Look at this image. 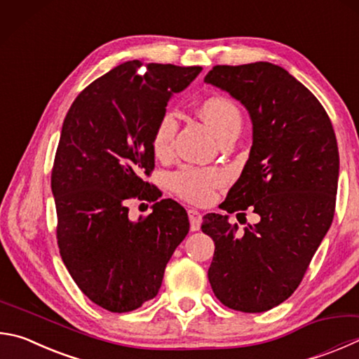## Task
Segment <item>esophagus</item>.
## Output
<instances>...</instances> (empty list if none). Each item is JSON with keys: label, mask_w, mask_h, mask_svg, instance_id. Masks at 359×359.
Segmentation results:
<instances>
[{"label": "esophagus", "mask_w": 359, "mask_h": 359, "mask_svg": "<svg viewBox=\"0 0 359 359\" xmlns=\"http://www.w3.org/2000/svg\"><path fill=\"white\" fill-rule=\"evenodd\" d=\"M188 219H190V229L194 231H199L201 229V223H202V215L194 210V208H190L188 210Z\"/></svg>", "instance_id": "1"}]
</instances>
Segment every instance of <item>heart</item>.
I'll list each match as a JSON object with an SVG mask.
<instances>
[{
	"mask_svg": "<svg viewBox=\"0 0 359 359\" xmlns=\"http://www.w3.org/2000/svg\"><path fill=\"white\" fill-rule=\"evenodd\" d=\"M199 113L219 138L240 130L242 116L236 103L227 97H210L202 102ZM177 119L171 111H165L155 123L152 133V149L158 157H168L172 152ZM226 174L218 168H193L184 166L169 174L168 187L180 199L191 204H205L212 199L215 188L223 185Z\"/></svg>",
	"mask_w": 359,
	"mask_h": 359,
	"instance_id": "1",
	"label": "heart"
}]
</instances>
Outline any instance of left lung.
<instances>
[{"label": "left lung", "mask_w": 359, "mask_h": 359, "mask_svg": "<svg viewBox=\"0 0 359 359\" xmlns=\"http://www.w3.org/2000/svg\"><path fill=\"white\" fill-rule=\"evenodd\" d=\"M204 81L242 102L252 121L250 158L221 208L260 217L243 232L223 215L202 218L215 242L208 281L227 308L265 312L297 290L333 223L336 135L316 95L275 64L215 66Z\"/></svg>", "instance_id": "obj_1"}]
</instances>
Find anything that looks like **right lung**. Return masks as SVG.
Returning a JSON list of instances; mask_svg holds the SVG:
<instances>
[{"label": "right lung", "mask_w": 359, "mask_h": 359, "mask_svg": "<svg viewBox=\"0 0 359 359\" xmlns=\"http://www.w3.org/2000/svg\"><path fill=\"white\" fill-rule=\"evenodd\" d=\"M127 61L84 88L69 108L51 169L64 265L90 302L138 309L161 287L168 260L190 231L185 208L149 184L152 133L174 93L202 67ZM155 201L128 219V200Z\"/></svg>", "instance_id": "obj_1"}]
</instances>
